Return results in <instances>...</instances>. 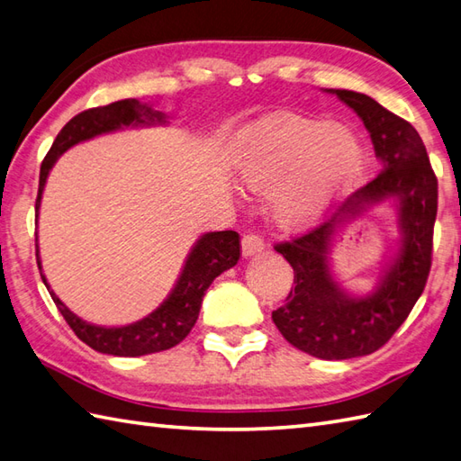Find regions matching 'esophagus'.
I'll return each mask as SVG.
<instances>
[{
  "mask_svg": "<svg viewBox=\"0 0 461 461\" xmlns=\"http://www.w3.org/2000/svg\"><path fill=\"white\" fill-rule=\"evenodd\" d=\"M263 249H266V241H263V238L258 236V233H248V236H243L241 240L243 256L246 258L256 256V253H261Z\"/></svg>",
  "mask_w": 461,
  "mask_h": 461,
  "instance_id": "1",
  "label": "esophagus"
}]
</instances>
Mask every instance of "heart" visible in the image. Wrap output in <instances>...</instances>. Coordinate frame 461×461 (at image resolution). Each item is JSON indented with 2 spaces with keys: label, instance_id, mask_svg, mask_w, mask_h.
Listing matches in <instances>:
<instances>
[{
  "label": "heart",
  "instance_id": "heart-1",
  "mask_svg": "<svg viewBox=\"0 0 461 461\" xmlns=\"http://www.w3.org/2000/svg\"><path fill=\"white\" fill-rule=\"evenodd\" d=\"M360 164V142L347 126L287 114L241 144L231 168L253 192L279 185L273 198L276 215L287 225H303L329 208Z\"/></svg>",
  "mask_w": 461,
  "mask_h": 461
}]
</instances>
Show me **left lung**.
I'll return each mask as SVG.
<instances>
[{
	"mask_svg": "<svg viewBox=\"0 0 461 461\" xmlns=\"http://www.w3.org/2000/svg\"><path fill=\"white\" fill-rule=\"evenodd\" d=\"M365 122L382 170L362 185L330 220L276 251L295 271V289L271 312L279 332L311 357L345 360L370 355L386 345L426 287L432 267V238L438 213V178L426 146L410 122L370 96L329 89ZM393 199L399 210L401 249L368 296H350L331 279L328 249L340 224L368 207Z\"/></svg>",
	"mask_w": 461,
	"mask_h": 461,
	"instance_id": "obj_1",
	"label": "left lung"
}]
</instances>
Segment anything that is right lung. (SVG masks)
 <instances>
[{
  "mask_svg": "<svg viewBox=\"0 0 461 461\" xmlns=\"http://www.w3.org/2000/svg\"><path fill=\"white\" fill-rule=\"evenodd\" d=\"M166 124V114L154 111L152 106L142 104L136 99L116 101L106 106H96V109L83 111L68 121L47 152L39 172V192L35 202V218H39V208H41V195L47 182V176L51 172L53 164L59 156L71 146L83 140H89L93 136L104 132H114L129 126H154ZM37 248V266L47 291L51 293L57 309L61 311L67 325L79 337L85 345H89L96 352L113 357H142L152 355V352L168 350L178 345L192 327L195 325L200 315L202 299L205 291L212 285V281L223 273L225 269L233 267L240 259V236L236 231H210L195 241L188 259L184 263L178 281L162 305L152 311L149 317H144L131 325L124 327H99L77 317L75 312L65 307V303L59 299L55 293L49 289V283L43 276L41 259H39Z\"/></svg>",
  "mask_w": 461,
  "mask_h": 461,
  "instance_id": "obj_1",
  "label": "right lung"
}]
</instances>
